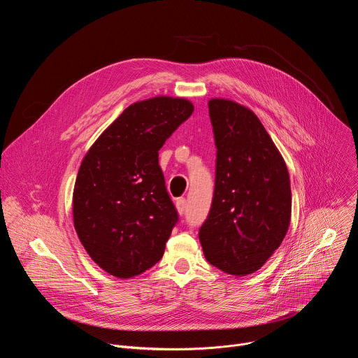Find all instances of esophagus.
I'll use <instances>...</instances> for the list:
<instances>
[{
  "label": "esophagus",
  "mask_w": 358,
  "mask_h": 358,
  "mask_svg": "<svg viewBox=\"0 0 358 358\" xmlns=\"http://www.w3.org/2000/svg\"><path fill=\"white\" fill-rule=\"evenodd\" d=\"M176 206H177L178 213L182 215V214L185 213V207H187V201H185V198H178V199H177V202H176Z\"/></svg>",
  "instance_id": "obj_1"
}]
</instances>
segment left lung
<instances>
[{
  "label": "left lung",
  "mask_w": 358,
  "mask_h": 358,
  "mask_svg": "<svg viewBox=\"0 0 358 358\" xmlns=\"http://www.w3.org/2000/svg\"><path fill=\"white\" fill-rule=\"evenodd\" d=\"M217 147L215 187L199 241L207 261L231 275L258 271L290 222L287 167L253 112L225 99L208 101Z\"/></svg>",
  "instance_id": "8db88e82"
}]
</instances>
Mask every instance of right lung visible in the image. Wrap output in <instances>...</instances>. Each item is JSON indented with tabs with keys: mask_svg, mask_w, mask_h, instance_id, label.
Returning a JSON list of instances; mask_svg holds the SVG:
<instances>
[{
	"mask_svg": "<svg viewBox=\"0 0 358 358\" xmlns=\"http://www.w3.org/2000/svg\"><path fill=\"white\" fill-rule=\"evenodd\" d=\"M194 112L185 99L152 97L129 106L90 147L73 189V224L89 257L116 278L162 258L178 213L159 150Z\"/></svg>",
	"mask_w": 358,
	"mask_h": 358,
	"instance_id": "right-lung-1",
	"label": "right lung"
}]
</instances>
